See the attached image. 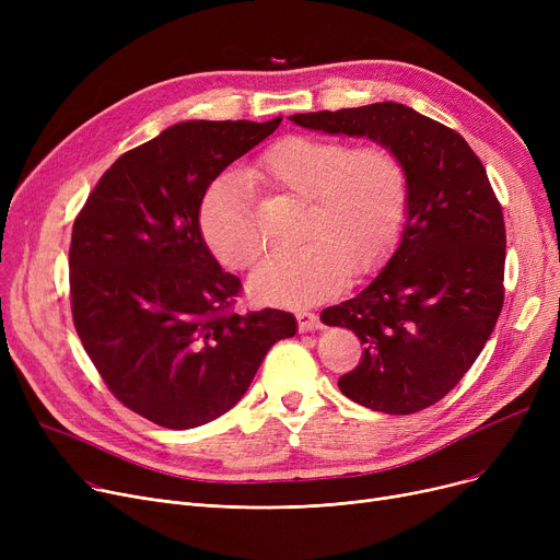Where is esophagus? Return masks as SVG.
<instances>
[{
	"mask_svg": "<svg viewBox=\"0 0 560 560\" xmlns=\"http://www.w3.org/2000/svg\"><path fill=\"white\" fill-rule=\"evenodd\" d=\"M298 325H300V331H315L322 327V322L315 313L302 311V313H298Z\"/></svg>",
	"mask_w": 560,
	"mask_h": 560,
	"instance_id": "obj_1",
	"label": "esophagus"
}]
</instances>
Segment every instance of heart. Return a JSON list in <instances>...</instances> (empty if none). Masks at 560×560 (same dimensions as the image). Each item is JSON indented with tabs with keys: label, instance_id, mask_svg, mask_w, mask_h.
I'll list each match as a JSON object with an SVG mask.
<instances>
[{
	"label": "heart",
	"instance_id": "b5f03b06",
	"mask_svg": "<svg viewBox=\"0 0 560 560\" xmlns=\"http://www.w3.org/2000/svg\"><path fill=\"white\" fill-rule=\"evenodd\" d=\"M268 190L304 199L298 249L272 254L249 277V295L270 306H311L331 298L345 275L359 279L386 260L408 209V172L388 144L283 136L247 170ZM206 245L233 270H247L265 241L241 174H222L199 203Z\"/></svg>",
	"mask_w": 560,
	"mask_h": 560
}]
</instances>
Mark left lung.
Wrapping results in <instances>:
<instances>
[{
  "label": "left lung",
  "instance_id": "obj_1",
  "mask_svg": "<svg viewBox=\"0 0 560 560\" xmlns=\"http://www.w3.org/2000/svg\"><path fill=\"white\" fill-rule=\"evenodd\" d=\"M315 131L388 144L408 172L401 241L357 298L322 311L365 345L338 378L345 397L388 416L443 399L472 368L504 304L506 229L483 163L460 133L395 102L290 115Z\"/></svg>",
  "mask_w": 560,
  "mask_h": 560
}]
</instances>
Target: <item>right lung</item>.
Returning <instances> with one entry per match:
<instances>
[{
  "label": "right lung",
  "mask_w": 560,
  "mask_h": 560,
  "mask_svg": "<svg viewBox=\"0 0 560 560\" xmlns=\"http://www.w3.org/2000/svg\"><path fill=\"white\" fill-rule=\"evenodd\" d=\"M281 125L188 120L117 159L72 226L74 329L108 390L165 429L220 418L247 393L292 313L238 315L241 279L199 231L218 174Z\"/></svg>",
  "instance_id": "add662e5"
}]
</instances>
